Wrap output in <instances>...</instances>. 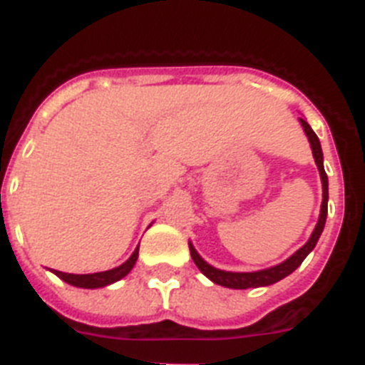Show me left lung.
Returning a JSON list of instances; mask_svg holds the SVG:
<instances>
[{
    "label": "left lung",
    "instance_id": "obj_1",
    "mask_svg": "<svg viewBox=\"0 0 365 365\" xmlns=\"http://www.w3.org/2000/svg\"><path fill=\"white\" fill-rule=\"evenodd\" d=\"M299 122H302L303 130H305V133H307V137H309V143H311L316 166H318V170H320L322 186H324V201H322L320 219H318V225H316L314 232H312L311 240L303 245L298 252L292 254V256L289 257L287 261H283V263H279V265L272 267V269L257 270V272H225V270L214 269V267L208 265V263H206V261L202 259L197 252H195V248L190 245V254H192L193 263L197 265V269L205 274L206 278H210L212 282L217 283V285L228 287V289H256V287L272 285V283L279 282V279H283L291 272H294V270L302 265V261L307 257V254L316 247L318 240H320V235H322V232H324V227H325V219H327V199H329L327 173H325V170H324V153H322L320 140H318V137H316V133L312 131V128L307 124V122L303 120V118H299Z\"/></svg>",
    "mask_w": 365,
    "mask_h": 365
}]
</instances>
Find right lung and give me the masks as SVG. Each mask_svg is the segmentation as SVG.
I'll return each mask as SVG.
<instances>
[{
	"mask_svg": "<svg viewBox=\"0 0 365 365\" xmlns=\"http://www.w3.org/2000/svg\"><path fill=\"white\" fill-rule=\"evenodd\" d=\"M138 257V248L133 252V256L130 259L122 263L120 267L111 270H106V272H95V274H66L60 272V270H54L58 278H62L63 282L69 283V285L74 287H82V289H96V287H106L113 282H118L133 269L135 261Z\"/></svg>",
	"mask_w": 365,
	"mask_h": 365,
	"instance_id": "right-lung-1",
	"label": "right lung"
}]
</instances>
